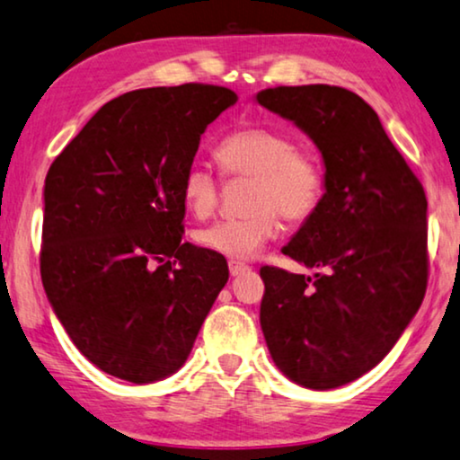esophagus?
Listing matches in <instances>:
<instances>
[{"mask_svg": "<svg viewBox=\"0 0 460 460\" xmlns=\"http://www.w3.org/2000/svg\"><path fill=\"white\" fill-rule=\"evenodd\" d=\"M248 269H250V267L243 265V262H235V261L229 262V273L234 275V278H237V275H242V273H246Z\"/></svg>", "mask_w": 460, "mask_h": 460, "instance_id": "1", "label": "esophagus"}]
</instances>
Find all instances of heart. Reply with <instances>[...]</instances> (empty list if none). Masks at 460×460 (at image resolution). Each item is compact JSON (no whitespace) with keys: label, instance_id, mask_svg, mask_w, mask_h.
Here are the masks:
<instances>
[{"label":"heart","instance_id":"b5f03b06","mask_svg":"<svg viewBox=\"0 0 460 460\" xmlns=\"http://www.w3.org/2000/svg\"><path fill=\"white\" fill-rule=\"evenodd\" d=\"M226 179H250L246 208L240 218H225L195 231V242L208 252L246 261L279 234V217L305 223L326 198L328 174L320 153L296 146L286 130L269 126L235 128L217 146ZM220 182L204 164H191L181 181L187 210L206 218L218 204Z\"/></svg>","mask_w":460,"mask_h":460}]
</instances>
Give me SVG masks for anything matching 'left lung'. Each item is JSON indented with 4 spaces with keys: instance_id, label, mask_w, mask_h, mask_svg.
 Returning a JSON list of instances; mask_svg holds the SVG:
<instances>
[{
    "instance_id": "obj_1",
    "label": "left lung",
    "mask_w": 460,
    "mask_h": 460,
    "mask_svg": "<svg viewBox=\"0 0 460 460\" xmlns=\"http://www.w3.org/2000/svg\"><path fill=\"white\" fill-rule=\"evenodd\" d=\"M256 101L309 134L328 174L320 210L284 246L320 271L305 278L262 267L261 328L290 381L334 389L375 368L425 298V189L355 92L278 85Z\"/></svg>"
}]
</instances>
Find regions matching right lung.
Wrapping results in <instances>:
<instances>
[{
	"mask_svg": "<svg viewBox=\"0 0 460 460\" xmlns=\"http://www.w3.org/2000/svg\"><path fill=\"white\" fill-rule=\"evenodd\" d=\"M235 102L210 84L126 92L48 170L41 281L73 345L107 375L143 385L179 370L229 279L223 256L182 243L181 181Z\"/></svg>",
	"mask_w": 460,
	"mask_h": 460,
	"instance_id": "add662e5",
	"label": "right lung"
}]
</instances>
